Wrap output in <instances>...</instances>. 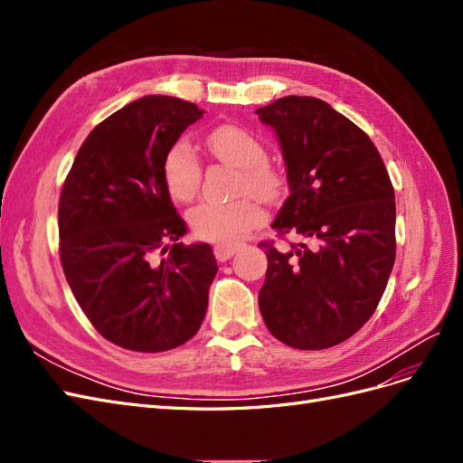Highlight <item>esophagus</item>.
I'll return each mask as SVG.
<instances>
[{
    "mask_svg": "<svg viewBox=\"0 0 463 463\" xmlns=\"http://www.w3.org/2000/svg\"><path fill=\"white\" fill-rule=\"evenodd\" d=\"M235 250H237V245L220 243V245L214 247V257H216L218 260H228V259H232V257L235 255Z\"/></svg>",
    "mask_w": 463,
    "mask_h": 463,
    "instance_id": "esophagus-1",
    "label": "esophagus"
}]
</instances>
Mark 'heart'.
Listing matches in <instances>:
<instances>
[{"label": "heart", "instance_id": "b5f03b06", "mask_svg": "<svg viewBox=\"0 0 463 463\" xmlns=\"http://www.w3.org/2000/svg\"><path fill=\"white\" fill-rule=\"evenodd\" d=\"M210 152L222 162L240 167L237 193L270 201L282 187V177L266 164V148L259 138L237 125H220L208 135ZM162 175L167 193L179 203H189L201 185V162L187 141H177L165 152ZM193 233L204 241L233 243L260 220L259 208L249 199L235 203H201L187 214Z\"/></svg>", "mask_w": 463, "mask_h": 463}]
</instances>
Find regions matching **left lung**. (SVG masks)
<instances>
[{
    "mask_svg": "<svg viewBox=\"0 0 463 463\" xmlns=\"http://www.w3.org/2000/svg\"><path fill=\"white\" fill-rule=\"evenodd\" d=\"M286 162L289 197L272 222L307 243L266 247L259 307L274 338L325 349L354 335L374 313L396 259V203L371 138L330 104L284 96L259 108Z\"/></svg>",
    "mask_w": 463,
    "mask_h": 463,
    "instance_id": "1",
    "label": "left lung"
}]
</instances>
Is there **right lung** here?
<instances>
[{"instance_id": "add662e5", "label": "right lung", "mask_w": 463, "mask_h": 463, "mask_svg": "<svg viewBox=\"0 0 463 463\" xmlns=\"http://www.w3.org/2000/svg\"><path fill=\"white\" fill-rule=\"evenodd\" d=\"M203 114L160 94L123 106L90 131L61 189L67 284L92 326L131 352L185 344L206 315L213 247L179 243L187 228L162 175L165 152Z\"/></svg>"}]
</instances>
